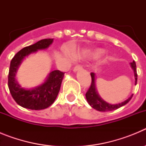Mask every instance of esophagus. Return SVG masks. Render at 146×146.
<instances>
[{"label": "esophagus", "mask_w": 146, "mask_h": 146, "mask_svg": "<svg viewBox=\"0 0 146 146\" xmlns=\"http://www.w3.org/2000/svg\"><path fill=\"white\" fill-rule=\"evenodd\" d=\"M82 69V66H81L80 65H77L76 66H74V69H73V71H74V72H77V71L80 70V69Z\"/></svg>", "instance_id": "obj_1"}]
</instances>
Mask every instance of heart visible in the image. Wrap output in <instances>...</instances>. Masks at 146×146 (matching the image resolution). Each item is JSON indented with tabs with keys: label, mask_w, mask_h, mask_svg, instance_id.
<instances>
[{
	"label": "heart",
	"mask_w": 146,
	"mask_h": 146,
	"mask_svg": "<svg viewBox=\"0 0 146 146\" xmlns=\"http://www.w3.org/2000/svg\"><path fill=\"white\" fill-rule=\"evenodd\" d=\"M102 53H103V50H96L94 52H92V53H91V54H94V55H102ZM88 54H90V53H88V52H82V53L76 54L75 57L78 58H82L87 57Z\"/></svg>",
	"instance_id": "b5f03b06"
}]
</instances>
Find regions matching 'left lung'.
I'll return each mask as SVG.
<instances>
[{"mask_svg": "<svg viewBox=\"0 0 146 146\" xmlns=\"http://www.w3.org/2000/svg\"><path fill=\"white\" fill-rule=\"evenodd\" d=\"M130 66H131V69H133L134 74H135V85H137V69H136V64L135 61H133L130 63ZM91 85L86 92V97L87 99V102L90 106L92 107L94 109L98 111L101 112H108V111H112V110H115L123 106L125 104H126L129 102L131 100V97L133 96V94L130 96L128 99L125 100V101L122 102L118 104H110V103L107 102L101 98V96H99V94H98L97 90H96V78H95V74L94 72L91 73Z\"/></svg>", "mask_w": 146, "mask_h": 146, "instance_id": "obj_1", "label": "left lung"}]
</instances>
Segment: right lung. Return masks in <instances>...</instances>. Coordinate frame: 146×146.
I'll use <instances>...</instances> for the list:
<instances>
[{"label":"right lung","mask_w":146,"mask_h":146,"mask_svg":"<svg viewBox=\"0 0 146 146\" xmlns=\"http://www.w3.org/2000/svg\"><path fill=\"white\" fill-rule=\"evenodd\" d=\"M53 39L45 38L24 47L11 59L8 77V86L13 99L23 108L35 110H43L49 108L57 98L64 77V72L59 70L52 71L43 83L32 88H23L16 80L18 69L25 57L36 52L38 50L47 49L52 44Z\"/></svg>","instance_id":"right-lung-1"}]
</instances>
